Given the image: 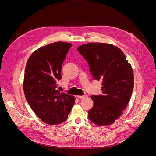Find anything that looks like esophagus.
Returning <instances> with one entry per match:
<instances>
[{
	"label": "esophagus",
	"instance_id": "34e87169",
	"mask_svg": "<svg viewBox=\"0 0 156 156\" xmlns=\"http://www.w3.org/2000/svg\"><path fill=\"white\" fill-rule=\"evenodd\" d=\"M78 98L79 99H83V98H85L87 97V95H84V96H77Z\"/></svg>",
	"mask_w": 156,
	"mask_h": 156
}]
</instances>
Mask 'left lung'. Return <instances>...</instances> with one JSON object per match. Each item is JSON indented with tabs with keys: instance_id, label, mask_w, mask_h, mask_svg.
<instances>
[{
	"instance_id": "obj_1",
	"label": "left lung",
	"mask_w": 156,
	"mask_h": 156,
	"mask_svg": "<svg viewBox=\"0 0 156 156\" xmlns=\"http://www.w3.org/2000/svg\"><path fill=\"white\" fill-rule=\"evenodd\" d=\"M79 53L86 59L93 78L102 81V94L91 96L93 107L88 118L98 126H108L123 114L133 90L131 66L117 47L103 43L79 46Z\"/></svg>"
}]
</instances>
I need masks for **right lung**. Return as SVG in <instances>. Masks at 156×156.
<instances>
[{
    "label": "right lung",
    "mask_w": 156,
    "mask_h": 156,
    "mask_svg": "<svg viewBox=\"0 0 156 156\" xmlns=\"http://www.w3.org/2000/svg\"><path fill=\"white\" fill-rule=\"evenodd\" d=\"M72 45L57 41L37 49L27 60L23 81L26 100L40 119L49 125L66 121L75 99L60 93L57 81L61 69Z\"/></svg>",
    "instance_id": "right-lung-1"
}]
</instances>
